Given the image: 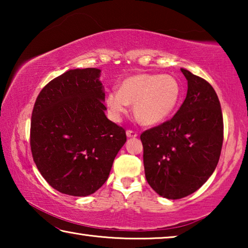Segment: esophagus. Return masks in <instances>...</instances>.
Here are the masks:
<instances>
[{
    "instance_id": "obj_1",
    "label": "esophagus",
    "mask_w": 248,
    "mask_h": 248,
    "mask_svg": "<svg viewBox=\"0 0 248 248\" xmlns=\"http://www.w3.org/2000/svg\"><path fill=\"white\" fill-rule=\"evenodd\" d=\"M127 137L128 138H136L138 137V133L136 131H133V130H127Z\"/></svg>"
}]
</instances>
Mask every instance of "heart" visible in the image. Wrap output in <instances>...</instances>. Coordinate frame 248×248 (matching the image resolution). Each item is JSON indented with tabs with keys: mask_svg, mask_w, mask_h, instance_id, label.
<instances>
[{
	"mask_svg": "<svg viewBox=\"0 0 248 248\" xmlns=\"http://www.w3.org/2000/svg\"><path fill=\"white\" fill-rule=\"evenodd\" d=\"M182 86L169 74H136L120 84L119 91H110L106 105L111 118L119 120L134 104V115L144 124H157L166 120L177 108Z\"/></svg>",
	"mask_w": 248,
	"mask_h": 248,
	"instance_id": "heart-1",
	"label": "heart"
}]
</instances>
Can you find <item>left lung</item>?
<instances>
[{
    "label": "left lung",
    "mask_w": 248,
    "mask_h": 248,
    "mask_svg": "<svg viewBox=\"0 0 248 248\" xmlns=\"http://www.w3.org/2000/svg\"><path fill=\"white\" fill-rule=\"evenodd\" d=\"M184 103L170 120L141 134L145 178L154 191L180 199L215 171L223 143V117L213 87L186 69Z\"/></svg>",
    "instance_id": "obj_1"
}]
</instances>
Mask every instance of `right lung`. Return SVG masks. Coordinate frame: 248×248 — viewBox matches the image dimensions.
<instances>
[{"instance_id":"1","label":"right lung","mask_w":248,"mask_h":248,"mask_svg":"<svg viewBox=\"0 0 248 248\" xmlns=\"http://www.w3.org/2000/svg\"><path fill=\"white\" fill-rule=\"evenodd\" d=\"M100 70H69L46 85L36 99L31 124L33 162L62 194L85 197L106 182L127 141L124 128L105 115Z\"/></svg>"}]
</instances>
